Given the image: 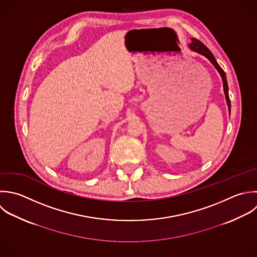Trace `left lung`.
<instances>
[{"instance_id":"obj_1","label":"left lung","mask_w":257,"mask_h":257,"mask_svg":"<svg viewBox=\"0 0 257 257\" xmlns=\"http://www.w3.org/2000/svg\"><path fill=\"white\" fill-rule=\"evenodd\" d=\"M189 48L195 52H198L199 54L205 56L212 64L213 66L217 69V71L220 73L222 81H223V89H224V93H225V98H226V102L228 105V109L230 112V99H229V95H228V85H227V80H226V75L224 73V71L222 70V68L218 65V63L216 62L213 54L210 52V50L203 44L201 43L199 40L192 38L191 39V44L189 45Z\"/></svg>"}]
</instances>
